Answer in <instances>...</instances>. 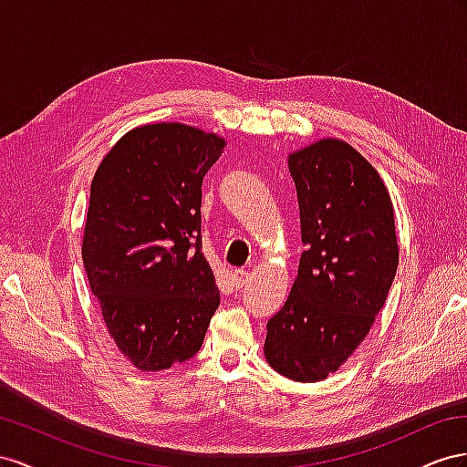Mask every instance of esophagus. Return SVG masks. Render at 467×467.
Instances as JSON below:
<instances>
[{"label":"esophagus","mask_w":467,"mask_h":467,"mask_svg":"<svg viewBox=\"0 0 467 467\" xmlns=\"http://www.w3.org/2000/svg\"><path fill=\"white\" fill-rule=\"evenodd\" d=\"M233 277H234V285H236L238 289H243V287L248 284L250 274H248L246 270H234Z\"/></svg>","instance_id":"34e87169"}]
</instances>
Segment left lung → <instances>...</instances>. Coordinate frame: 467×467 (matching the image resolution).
Masks as SVG:
<instances>
[{
  "instance_id": "8db88e82",
  "label": "left lung",
  "mask_w": 467,
  "mask_h": 467,
  "mask_svg": "<svg viewBox=\"0 0 467 467\" xmlns=\"http://www.w3.org/2000/svg\"><path fill=\"white\" fill-rule=\"evenodd\" d=\"M305 250L264 356L293 381H321L348 359L383 309L399 264L395 209L354 146L321 139L287 156Z\"/></svg>"
}]
</instances>
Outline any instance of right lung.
<instances>
[{"mask_svg": "<svg viewBox=\"0 0 467 467\" xmlns=\"http://www.w3.org/2000/svg\"><path fill=\"white\" fill-rule=\"evenodd\" d=\"M226 140L183 123L130 129L91 180L82 258L129 362L160 371L202 348L219 287L202 252V183Z\"/></svg>", "mask_w": 467, "mask_h": 467, "instance_id": "right-lung-1", "label": "right lung"}]
</instances>
